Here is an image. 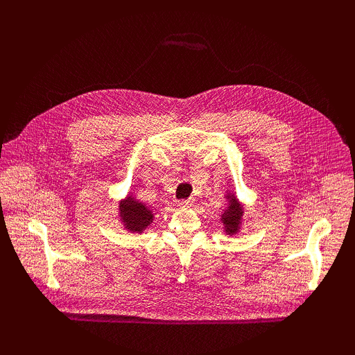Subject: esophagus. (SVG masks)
Masks as SVG:
<instances>
[{"label": "esophagus", "mask_w": 355, "mask_h": 355, "mask_svg": "<svg viewBox=\"0 0 355 355\" xmlns=\"http://www.w3.org/2000/svg\"><path fill=\"white\" fill-rule=\"evenodd\" d=\"M194 202H196V200H194V198L178 200V201H177V206H178V207H190V206H193Z\"/></svg>", "instance_id": "1"}]
</instances>
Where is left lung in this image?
Returning <instances> with one entry per match:
<instances>
[{"label":"left lung","instance_id":"8db88e82","mask_svg":"<svg viewBox=\"0 0 355 355\" xmlns=\"http://www.w3.org/2000/svg\"><path fill=\"white\" fill-rule=\"evenodd\" d=\"M241 214H243V210H241L240 204L237 202V200L233 197H230V206L226 209L225 214H223L221 217V221L225 223L226 226V232L230 234V233H236L237 229H239V225H240V218H241Z\"/></svg>","mask_w":355,"mask_h":355}]
</instances>
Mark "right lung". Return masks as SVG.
<instances>
[{
	"instance_id": "obj_1",
	"label": "right lung",
	"mask_w": 355,
	"mask_h": 355,
	"mask_svg": "<svg viewBox=\"0 0 355 355\" xmlns=\"http://www.w3.org/2000/svg\"><path fill=\"white\" fill-rule=\"evenodd\" d=\"M119 207L125 226L130 232H142L153 223V211L144 202H139L132 197L122 201Z\"/></svg>"
}]
</instances>
